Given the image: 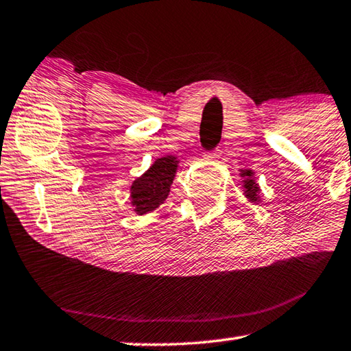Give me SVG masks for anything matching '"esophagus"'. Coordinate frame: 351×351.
Returning a JSON list of instances; mask_svg holds the SVG:
<instances>
[{"label":"esophagus","instance_id":"esophagus-1","mask_svg":"<svg viewBox=\"0 0 351 351\" xmlns=\"http://www.w3.org/2000/svg\"><path fill=\"white\" fill-rule=\"evenodd\" d=\"M204 160H209V162H215L218 160V157H220V151H215V153H209V154H204Z\"/></svg>","mask_w":351,"mask_h":351}]
</instances>
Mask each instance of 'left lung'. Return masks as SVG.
Masks as SVG:
<instances>
[{"instance_id": "8db88e82", "label": "left lung", "mask_w": 351, "mask_h": 351, "mask_svg": "<svg viewBox=\"0 0 351 351\" xmlns=\"http://www.w3.org/2000/svg\"><path fill=\"white\" fill-rule=\"evenodd\" d=\"M240 176L243 177V191H244V197L247 198V202L258 204L261 202L260 197V186L255 182L254 178V171L252 169H241Z\"/></svg>"}]
</instances>
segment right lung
I'll return each instance as SVG.
<instances>
[{
    "instance_id": "1",
    "label": "right lung",
    "mask_w": 351,
    "mask_h": 351,
    "mask_svg": "<svg viewBox=\"0 0 351 351\" xmlns=\"http://www.w3.org/2000/svg\"><path fill=\"white\" fill-rule=\"evenodd\" d=\"M177 169V157L165 156L157 158L141 177L136 178L130 188V200L137 215L153 213L167 200Z\"/></svg>"
}]
</instances>
